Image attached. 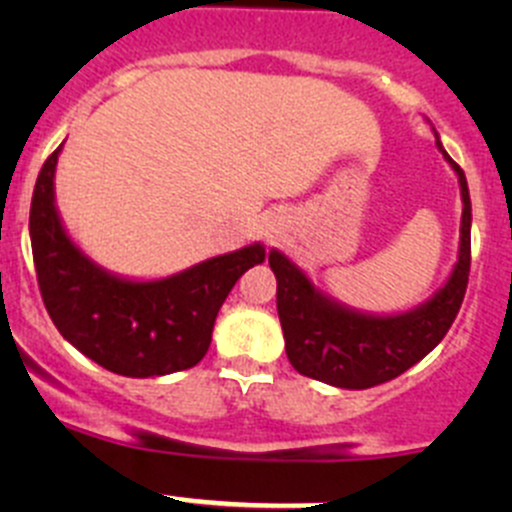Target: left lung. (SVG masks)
<instances>
[{
  "mask_svg": "<svg viewBox=\"0 0 512 512\" xmlns=\"http://www.w3.org/2000/svg\"><path fill=\"white\" fill-rule=\"evenodd\" d=\"M443 156L461 183V255L446 287L414 312L369 317L339 307L324 294L314 292L307 275L285 255L270 252L287 359L302 376L339 389H369L404 374L446 337L466 297L471 275V195L461 165L446 151Z\"/></svg>",
  "mask_w": 512,
  "mask_h": 512,
  "instance_id": "8db88e82",
  "label": "left lung"
}]
</instances>
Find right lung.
Here are the masks:
<instances>
[{
	"label": "right lung",
	"instance_id": "add662e5",
	"mask_svg": "<svg viewBox=\"0 0 512 512\" xmlns=\"http://www.w3.org/2000/svg\"><path fill=\"white\" fill-rule=\"evenodd\" d=\"M61 146L36 178L29 235L41 299L66 342L121 376L190 369L213 339L215 317L235 282L265 262L260 245L213 257L158 282H128L96 267L69 240L54 208Z\"/></svg>",
	"mask_w": 512,
	"mask_h": 512
}]
</instances>
